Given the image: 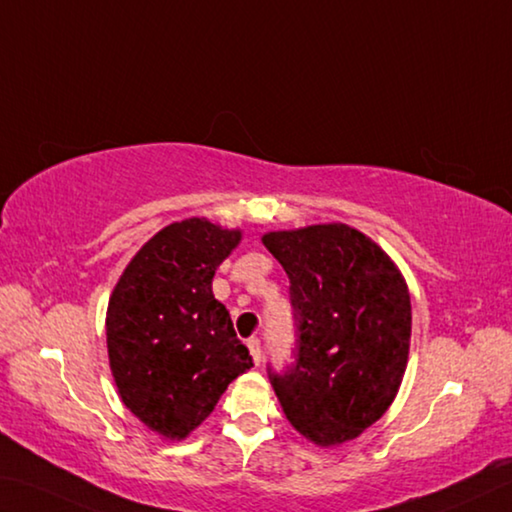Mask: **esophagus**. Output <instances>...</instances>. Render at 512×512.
<instances>
[{"label":"esophagus","instance_id":"esophagus-1","mask_svg":"<svg viewBox=\"0 0 512 512\" xmlns=\"http://www.w3.org/2000/svg\"><path fill=\"white\" fill-rule=\"evenodd\" d=\"M247 346H249L251 357H254V362L261 364V360H263V342H261V339L251 337V339H247Z\"/></svg>","mask_w":512,"mask_h":512}]
</instances>
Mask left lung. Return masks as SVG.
<instances>
[{
  "instance_id": "obj_1",
  "label": "left lung",
  "mask_w": 512,
  "mask_h": 512,
  "mask_svg": "<svg viewBox=\"0 0 512 512\" xmlns=\"http://www.w3.org/2000/svg\"><path fill=\"white\" fill-rule=\"evenodd\" d=\"M265 247L290 279L292 364L267 375L290 423L317 445L371 427L407 369L411 299L391 258L346 224L272 231Z\"/></svg>"
}]
</instances>
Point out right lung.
I'll use <instances>...</instances> for the list:
<instances>
[{
	"instance_id": "1",
	"label": "right lung",
	"mask_w": 512,
	"mask_h": 512,
	"mask_svg": "<svg viewBox=\"0 0 512 512\" xmlns=\"http://www.w3.org/2000/svg\"><path fill=\"white\" fill-rule=\"evenodd\" d=\"M240 231L191 218L168 224L125 267L107 306V353L123 405L166 438H184L254 366L213 297Z\"/></svg>"
}]
</instances>
